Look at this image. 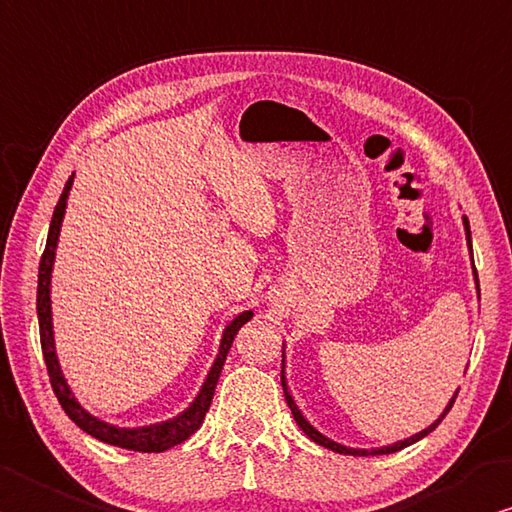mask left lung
Returning a JSON list of instances; mask_svg holds the SVG:
<instances>
[{
    "label": "left lung",
    "mask_w": 512,
    "mask_h": 512,
    "mask_svg": "<svg viewBox=\"0 0 512 512\" xmlns=\"http://www.w3.org/2000/svg\"><path fill=\"white\" fill-rule=\"evenodd\" d=\"M463 228H466V239H468V248H470V253H472V239H470V224H468V217H463ZM475 268V266H472ZM475 282H477V288H479V277H477V268H475ZM284 353V351H282ZM284 362V360H282ZM282 387H284V396H286V403H288V407H291V414H293V418H295V423L302 427L304 430V434L309 436L311 441H315L318 445H322V448H329V450H333V452H340V454H351V457H376V454H392V452H398V450H403V448H407V445H412V443H416V441H421L423 436H427L430 434L436 425H439L443 418H445V414L450 412V407L454 405V401H457V394L459 392H454V396L450 398V403H448V407H445L443 410V414L436 418V421L430 425V427H425V430H421L418 434H414V436H410V439H405V441H398V443H394V445H383V448H374V450H358V448H347V445H340V443H336V441H331V439H327V436L324 434H320L318 430H315V427L306 421V418L302 416V412L297 410V405H295V401H293V396L288 394V385H286V378H284V365H282Z\"/></svg>",
    "instance_id": "1"
}]
</instances>
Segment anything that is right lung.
Returning <instances> with one entry per match:
<instances>
[{"label":"right lung","instance_id":"add662e5","mask_svg":"<svg viewBox=\"0 0 512 512\" xmlns=\"http://www.w3.org/2000/svg\"><path fill=\"white\" fill-rule=\"evenodd\" d=\"M71 185H73V174L69 176V181H67V185H64V190L60 194L58 206H55V210H53L49 237H46V248L42 253V259H40V275H37V320H40V342H42L46 371H49V378H51V387H53L55 396H58L62 410L67 412L71 421L76 423L80 430H85L87 434L94 436V439H98L102 443H109V445H116V448L134 450V452L170 450V448H174V445H179L185 439H190V436L201 427L203 418H206V412L210 410L212 396H215L217 380H219L221 369H224V362H226V356L232 347V340H235L237 331L244 327L250 318H253V311L239 313L237 318L224 329V338H221L219 353L215 358V365L210 367L206 383H203L201 392L190 403L188 410H183L179 416L170 418V421L145 425V427H116V425L100 421V418H96L94 414H89L85 407L76 401V396H73V392L67 385V380H64V376H62L58 356H55L53 318H51V271H53L55 248H58L60 226L64 219V210H67V197H69Z\"/></svg>","mask_w":512,"mask_h":512}]
</instances>
